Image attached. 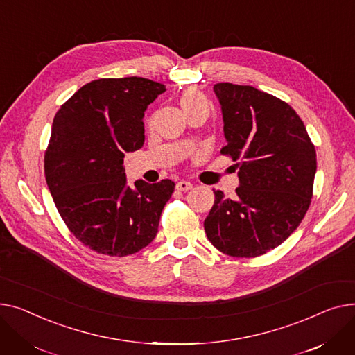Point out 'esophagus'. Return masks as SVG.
Segmentation results:
<instances>
[{"mask_svg": "<svg viewBox=\"0 0 355 355\" xmlns=\"http://www.w3.org/2000/svg\"><path fill=\"white\" fill-rule=\"evenodd\" d=\"M176 189L180 191V192H186V191L192 189V183L187 182V180H179V182L176 183Z\"/></svg>", "mask_w": 355, "mask_h": 355, "instance_id": "obj_1", "label": "esophagus"}]
</instances>
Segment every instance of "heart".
I'll return each instance as SVG.
<instances>
[{
	"instance_id": "obj_1",
	"label": "heart",
	"mask_w": 355,
	"mask_h": 355,
	"mask_svg": "<svg viewBox=\"0 0 355 355\" xmlns=\"http://www.w3.org/2000/svg\"><path fill=\"white\" fill-rule=\"evenodd\" d=\"M203 101H205L203 97H202L196 90H187V92L183 93L182 100H180V104H182L183 110L186 112V110H189V109L198 106V104H200V103H203Z\"/></svg>"
}]
</instances>
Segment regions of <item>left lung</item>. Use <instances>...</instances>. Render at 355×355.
<instances>
[{
    "label": "left lung",
    "mask_w": 355,
    "mask_h": 355,
    "mask_svg": "<svg viewBox=\"0 0 355 355\" xmlns=\"http://www.w3.org/2000/svg\"><path fill=\"white\" fill-rule=\"evenodd\" d=\"M226 146L239 178L236 196L214 191L205 232L220 252L263 255L281 245L304 219L312 198L317 153L295 110L252 86L218 83Z\"/></svg>",
    "instance_id": "obj_1"
}]
</instances>
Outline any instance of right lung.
<instances>
[{"label": "right lung", "instance_id": "add662e5", "mask_svg": "<svg viewBox=\"0 0 355 355\" xmlns=\"http://www.w3.org/2000/svg\"><path fill=\"white\" fill-rule=\"evenodd\" d=\"M166 87L143 77L98 78L57 112L44 172L57 211L93 251L126 257L156 236L169 179L129 186L123 157L144 143V112Z\"/></svg>", "mask_w": 355, "mask_h": 355}]
</instances>
